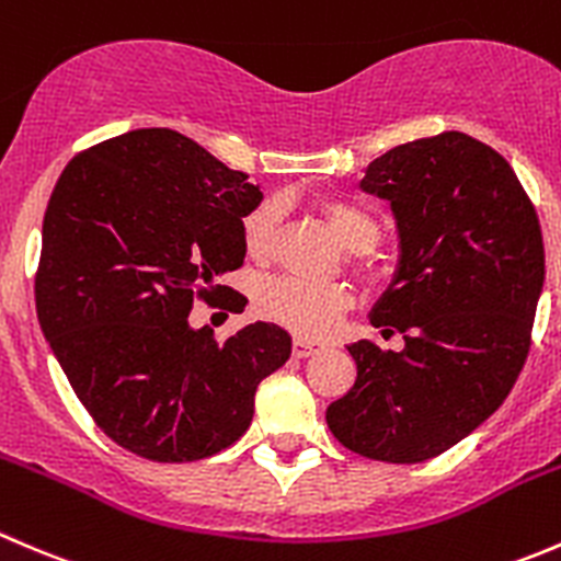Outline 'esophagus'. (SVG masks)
I'll list each match as a JSON object with an SVG mask.
<instances>
[{
  "mask_svg": "<svg viewBox=\"0 0 561 561\" xmlns=\"http://www.w3.org/2000/svg\"><path fill=\"white\" fill-rule=\"evenodd\" d=\"M291 352H294V357H297V359H305V357H310V354L321 352V343L305 341V337H294Z\"/></svg>",
  "mask_w": 561,
  "mask_h": 561,
  "instance_id": "obj_1",
  "label": "esophagus"
}]
</instances>
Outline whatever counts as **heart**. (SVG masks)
I'll return each instance as SVG.
<instances>
[{"instance_id":"obj_1","label":"heart","mask_w":561,"mask_h":561,"mask_svg":"<svg viewBox=\"0 0 561 561\" xmlns=\"http://www.w3.org/2000/svg\"><path fill=\"white\" fill-rule=\"evenodd\" d=\"M327 224L332 226L341 245L352 253L374 251L379 242V224L365 209L348 202H324ZM280 226L278 202H262L242 218V245L248 256L267 262L275 253ZM259 313L275 324L288 327L297 335L324 337L335 330L352 297L337 283H310L299 278H273L259 288Z\"/></svg>"}]
</instances>
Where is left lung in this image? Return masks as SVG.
Listing matches in <instances>:
<instances>
[{"label": "left lung", "mask_w": 561, "mask_h": 561, "mask_svg": "<svg viewBox=\"0 0 561 561\" xmlns=\"http://www.w3.org/2000/svg\"><path fill=\"white\" fill-rule=\"evenodd\" d=\"M359 187L390 202L398 229L370 324L407 346L352 343L357 381L327 425L357 456L423 463L485 423L524 368L546 280L540 220L507 160L458 130L390 149Z\"/></svg>", "instance_id": "left-lung-1"}]
</instances>
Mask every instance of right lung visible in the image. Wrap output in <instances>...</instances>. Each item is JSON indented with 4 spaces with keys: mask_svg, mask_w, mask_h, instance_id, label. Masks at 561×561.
<instances>
[{
    "mask_svg": "<svg viewBox=\"0 0 561 561\" xmlns=\"http://www.w3.org/2000/svg\"><path fill=\"white\" fill-rule=\"evenodd\" d=\"M262 198L169 127L127 130L65 165L43 218L37 319L79 401L125 450L160 463L226 450L251 425L259 381L291 354L270 321L226 343L187 321L193 299L215 302L226 291L215 278L242 267V218Z\"/></svg>",
    "mask_w": 561,
    "mask_h": 561,
    "instance_id": "obj_1",
    "label": "right lung"
}]
</instances>
